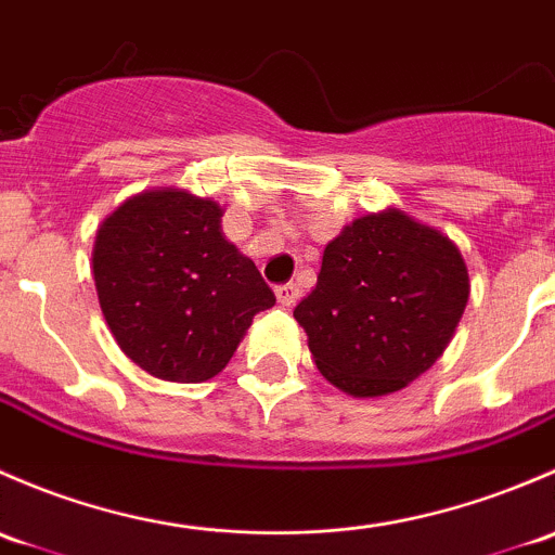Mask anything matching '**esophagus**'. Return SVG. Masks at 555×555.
I'll list each match as a JSON object with an SVG mask.
<instances>
[{
    "label": "esophagus",
    "instance_id": "esophagus-1",
    "mask_svg": "<svg viewBox=\"0 0 555 555\" xmlns=\"http://www.w3.org/2000/svg\"><path fill=\"white\" fill-rule=\"evenodd\" d=\"M275 296H278V301L283 307H294L296 299L301 296V291H299V285H296V283H283V285H278V288H275Z\"/></svg>",
    "mask_w": 555,
    "mask_h": 555
}]
</instances>
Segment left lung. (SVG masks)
I'll return each mask as SVG.
<instances>
[{
	"mask_svg": "<svg viewBox=\"0 0 555 555\" xmlns=\"http://www.w3.org/2000/svg\"><path fill=\"white\" fill-rule=\"evenodd\" d=\"M470 296L454 240L401 208L365 214L323 250L296 305L318 371L352 398L403 390L449 347Z\"/></svg>",
	"mask_w": 555,
	"mask_h": 555,
	"instance_id": "1",
	"label": "left lung"
}]
</instances>
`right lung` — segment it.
<instances>
[{
    "label": "right lung",
    "mask_w": 555,
    "mask_h": 555,
    "mask_svg": "<svg viewBox=\"0 0 555 555\" xmlns=\"http://www.w3.org/2000/svg\"><path fill=\"white\" fill-rule=\"evenodd\" d=\"M216 199L157 186L125 199L93 243L99 305L119 350L165 382H208L275 294L221 232Z\"/></svg>",
    "instance_id": "right-lung-1"
}]
</instances>
